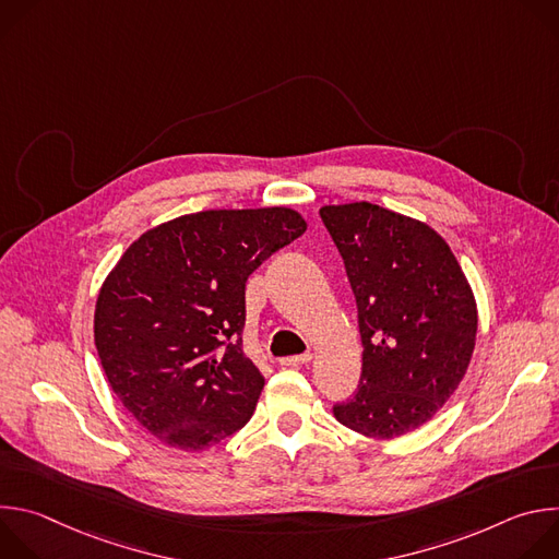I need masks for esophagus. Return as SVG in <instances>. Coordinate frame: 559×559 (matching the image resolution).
I'll return each instance as SVG.
<instances>
[{"label": "esophagus", "instance_id": "esophagus-1", "mask_svg": "<svg viewBox=\"0 0 559 559\" xmlns=\"http://www.w3.org/2000/svg\"><path fill=\"white\" fill-rule=\"evenodd\" d=\"M311 360V354H300V356H287V358H281V365L283 367H298V365H307Z\"/></svg>", "mask_w": 559, "mask_h": 559}]
</instances>
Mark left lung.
I'll return each mask as SVG.
<instances>
[{"label":"left lung","mask_w":559,"mask_h":559,"mask_svg":"<svg viewBox=\"0 0 559 559\" xmlns=\"http://www.w3.org/2000/svg\"><path fill=\"white\" fill-rule=\"evenodd\" d=\"M321 218L345 261L362 338L358 391L334 416L367 438H401L442 409L468 369L471 285L423 221L367 201L323 205Z\"/></svg>","instance_id":"1"}]
</instances>
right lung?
Segmentation results:
<instances>
[{"label": "right lung", "mask_w": 559, "mask_h": 559, "mask_svg": "<svg viewBox=\"0 0 559 559\" xmlns=\"http://www.w3.org/2000/svg\"><path fill=\"white\" fill-rule=\"evenodd\" d=\"M305 229L292 207L186 214L143 231L106 276L99 360L156 440L203 451L252 418L265 378L243 354L246 283Z\"/></svg>", "instance_id": "add662e5"}]
</instances>
